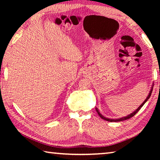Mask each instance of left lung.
I'll return each instance as SVG.
<instances>
[{
  "label": "left lung",
  "instance_id": "1",
  "mask_svg": "<svg viewBox=\"0 0 160 160\" xmlns=\"http://www.w3.org/2000/svg\"><path fill=\"white\" fill-rule=\"evenodd\" d=\"M152 88L153 87H152V89H151V91H150V93H149V94H148V97L147 98V99H146L144 101V102L142 103L140 107H139L137 109H136V111H135L133 113H132L131 114H130V115H127V116H126V117H124V118H119V119H115V120H113V119H108V118H105V117H104L103 115H102L101 114H100V113L99 112V111H98V109L97 108H96V111H97V113H98V115H100V117L101 118H102L103 120H107V121H108V122H121V121H123V120H128V119H129V118H132V116H134V115L136 114L138 112L140 111V108L143 107V105L146 103V102H147L148 99H149V98L151 97V93H152Z\"/></svg>",
  "mask_w": 160,
  "mask_h": 160
}]
</instances>
